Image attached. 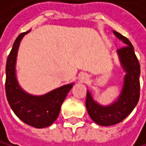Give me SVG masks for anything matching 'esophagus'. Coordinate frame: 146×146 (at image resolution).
Masks as SVG:
<instances>
[{
	"mask_svg": "<svg viewBox=\"0 0 146 146\" xmlns=\"http://www.w3.org/2000/svg\"><path fill=\"white\" fill-rule=\"evenodd\" d=\"M78 78H79V81L81 82H86L90 79L89 75L87 74H85V72H82V74H79V77H78Z\"/></svg>",
	"mask_w": 146,
	"mask_h": 146,
	"instance_id": "34e87169",
	"label": "esophagus"
}]
</instances>
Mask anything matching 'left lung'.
Listing matches in <instances>:
<instances>
[{
	"label": "left lung",
	"mask_w": 146,
	"mask_h": 146,
	"mask_svg": "<svg viewBox=\"0 0 146 146\" xmlns=\"http://www.w3.org/2000/svg\"><path fill=\"white\" fill-rule=\"evenodd\" d=\"M113 33L125 45L117 51L125 76L121 92L115 101L103 106L96 101L87 91L86 108L89 116L100 126H112L126 118L137 104L140 96V64L135 54L134 46L126 36L113 30Z\"/></svg>",
	"instance_id": "obj_1"
}]
</instances>
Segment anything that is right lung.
<instances>
[{
  "mask_svg": "<svg viewBox=\"0 0 146 146\" xmlns=\"http://www.w3.org/2000/svg\"><path fill=\"white\" fill-rule=\"evenodd\" d=\"M29 31L19 35L7 58L5 91L8 102L15 115L31 127L43 128L52 125L58 117L61 106L74 82L40 96L29 94L20 87L16 75L17 54L20 41Z\"/></svg>",
  "mask_w": 146,
  "mask_h": 146,
  "instance_id": "right-lung-1",
  "label": "right lung"
}]
</instances>
